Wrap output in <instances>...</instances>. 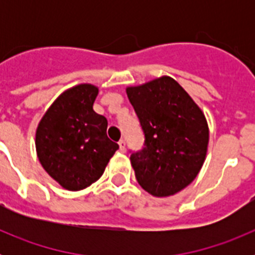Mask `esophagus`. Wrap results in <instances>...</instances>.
<instances>
[{
	"mask_svg": "<svg viewBox=\"0 0 255 255\" xmlns=\"http://www.w3.org/2000/svg\"><path fill=\"white\" fill-rule=\"evenodd\" d=\"M119 145H120V150H121V152H124V150H125V147H126L125 140H124V139H121V140L119 141Z\"/></svg>",
	"mask_w": 255,
	"mask_h": 255,
	"instance_id": "esophagus-1",
	"label": "esophagus"
}]
</instances>
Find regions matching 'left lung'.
Here are the masks:
<instances>
[{"label": "left lung", "mask_w": 255, "mask_h": 255, "mask_svg": "<svg viewBox=\"0 0 255 255\" xmlns=\"http://www.w3.org/2000/svg\"><path fill=\"white\" fill-rule=\"evenodd\" d=\"M144 134L130 161L139 185L154 197L188 186L203 166L209 131L203 112L184 88L162 76L126 89Z\"/></svg>", "instance_id": "1"}]
</instances>
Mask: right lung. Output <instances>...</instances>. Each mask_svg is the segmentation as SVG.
Listing matches in <instances>:
<instances>
[{"mask_svg": "<svg viewBox=\"0 0 255 255\" xmlns=\"http://www.w3.org/2000/svg\"><path fill=\"white\" fill-rule=\"evenodd\" d=\"M98 88L80 84L48 108L35 134L38 158L62 188L78 191L102 176L119 144L107 136V119L94 112Z\"/></svg>", "mask_w": 255, "mask_h": 255, "instance_id": "1", "label": "right lung"}]
</instances>
